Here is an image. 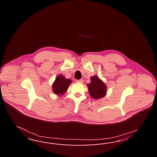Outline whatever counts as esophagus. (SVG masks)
<instances>
[{
	"instance_id": "34e87169",
	"label": "esophagus",
	"mask_w": 157,
	"mask_h": 157,
	"mask_svg": "<svg viewBox=\"0 0 157 157\" xmlns=\"http://www.w3.org/2000/svg\"><path fill=\"white\" fill-rule=\"evenodd\" d=\"M76 81V82H78V83H82V82H83L82 79H78Z\"/></svg>"
}]
</instances>
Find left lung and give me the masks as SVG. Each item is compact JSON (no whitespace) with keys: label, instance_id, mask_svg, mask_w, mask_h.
Segmentation results:
<instances>
[{"label":"left lung","instance_id":"obj_1","mask_svg":"<svg viewBox=\"0 0 157 157\" xmlns=\"http://www.w3.org/2000/svg\"><path fill=\"white\" fill-rule=\"evenodd\" d=\"M90 80V83L87 85L90 96L96 99L104 97L106 92V87L104 83L96 76L91 77Z\"/></svg>","mask_w":157,"mask_h":157}]
</instances>
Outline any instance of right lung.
Wrapping results in <instances>:
<instances>
[{
  "instance_id": "add662e5",
  "label": "right lung",
  "mask_w": 157,
  "mask_h": 157,
  "mask_svg": "<svg viewBox=\"0 0 157 157\" xmlns=\"http://www.w3.org/2000/svg\"><path fill=\"white\" fill-rule=\"evenodd\" d=\"M71 82V80L65 78L63 75H59L53 84L52 89L54 93L58 95H63L67 90Z\"/></svg>"
}]
</instances>
